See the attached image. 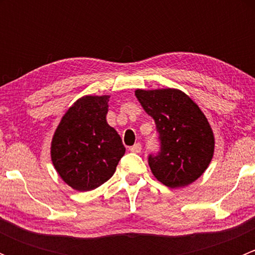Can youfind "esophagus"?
<instances>
[{
	"label": "esophagus",
	"mask_w": 255,
	"mask_h": 255,
	"mask_svg": "<svg viewBox=\"0 0 255 255\" xmlns=\"http://www.w3.org/2000/svg\"><path fill=\"white\" fill-rule=\"evenodd\" d=\"M129 150L132 151V153H140V150H142V145H140V143H135L134 145L130 146Z\"/></svg>",
	"instance_id": "34e87169"
}]
</instances>
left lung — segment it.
<instances>
[{
  "label": "left lung",
  "instance_id": "left-lung-1",
  "mask_svg": "<svg viewBox=\"0 0 255 255\" xmlns=\"http://www.w3.org/2000/svg\"><path fill=\"white\" fill-rule=\"evenodd\" d=\"M134 94L155 121L160 138V153L149 156L153 175L171 189L196 181L215 153V134L206 116L181 90L137 89Z\"/></svg>",
  "mask_w": 255,
  "mask_h": 255
}]
</instances>
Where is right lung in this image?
<instances>
[{
    "label": "right lung",
    "instance_id": "right-lung-1",
    "mask_svg": "<svg viewBox=\"0 0 255 255\" xmlns=\"http://www.w3.org/2000/svg\"><path fill=\"white\" fill-rule=\"evenodd\" d=\"M109 101V95L80 97L51 138V163L61 180L78 191L106 182L126 153L120 134L106 121Z\"/></svg>",
    "mask_w": 255,
    "mask_h": 255
}]
</instances>
